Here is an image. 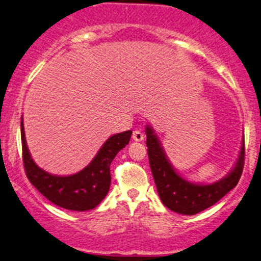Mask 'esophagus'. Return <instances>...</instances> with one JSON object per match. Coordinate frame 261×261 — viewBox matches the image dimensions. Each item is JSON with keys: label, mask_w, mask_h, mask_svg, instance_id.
Here are the masks:
<instances>
[{"label": "esophagus", "mask_w": 261, "mask_h": 261, "mask_svg": "<svg viewBox=\"0 0 261 261\" xmlns=\"http://www.w3.org/2000/svg\"><path fill=\"white\" fill-rule=\"evenodd\" d=\"M133 140H134L135 142H142V141L144 140V135H143V133H141V131H138V130L134 131V134H133Z\"/></svg>", "instance_id": "obj_1"}]
</instances>
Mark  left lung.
I'll return each mask as SVG.
<instances>
[{
  "mask_svg": "<svg viewBox=\"0 0 261 261\" xmlns=\"http://www.w3.org/2000/svg\"><path fill=\"white\" fill-rule=\"evenodd\" d=\"M146 135L148 158L158 194L165 206L173 212L186 216L202 212L218 202L239 183L245 165V141L235 167L225 178L212 184H194L174 171L149 125L146 127Z\"/></svg>",
  "mask_w": 261,
  "mask_h": 261,
  "instance_id": "1",
  "label": "left lung"
}]
</instances>
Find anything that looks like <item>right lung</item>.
Returning <instances> with one entry per match:
<instances>
[{
	"instance_id": "1",
	"label": "right lung",
	"mask_w": 261,
	"mask_h": 261,
	"mask_svg": "<svg viewBox=\"0 0 261 261\" xmlns=\"http://www.w3.org/2000/svg\"><path fill=\"white\" fill-rule=\"evenodd\" d=\"M22 161L26 177L43 196L65 210L84 212L95 208L111 187L110 166L119 151L130 142L133 131L113 135L105 142L94 160L85 169L72 176H54L39 169L32 160L26 146L24 124L21 118Z\"/></svg>"
}]
</instances>
